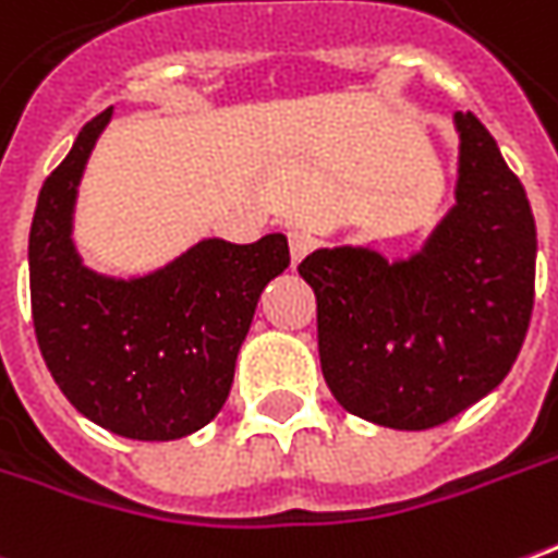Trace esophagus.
Returning <instances> with one entry per match:
<instances>
[{
	"label": "esophagus",
	"mask_w": 558,
	"mask_h": 558,
	"mask_svg": "<svg viewBox=\"0 0 558 558\" xmlns=\"http://www.w3.org/2000/svg\"><path fill=\"white\" fill-rule=\"evenodd\" d=\"M307 251H311V239H307L305 232H290V259L292 266H299L302 259L307 256Z\"/></svg>",
	"instance_id": "1"
}]
</instances>
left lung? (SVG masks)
<instances>
[{
	"label": "left lung",
	"mask_w": 558,
	"mask_h": 558,
	"mask_svg": "<svg viewBox=\"0 0 558 558\" xmlns=\"http://www.w3.org/2000/svg\"><path fill=\"white\" fill-rule=\"evenodd\" d=\"M456 205L426 247L314 251L323 377L338 404L389 428L441 426L505 380L535 305V217L477 117L456 114Z\"/></svg>",
	"instance_id": "left-lung-1"
}]
</instances>
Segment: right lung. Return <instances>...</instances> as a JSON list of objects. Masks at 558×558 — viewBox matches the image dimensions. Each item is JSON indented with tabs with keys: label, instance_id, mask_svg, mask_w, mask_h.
<instances>
[{
	"label": "right lung",
	"instance_id": "right-lung-1",
	"mask_svg": "<svg viewBox=\"0 0 558 558\" xmlns=\"http://www.w3.org/2000/svg\"><path fill=\"white\" fill-rule=\"evenodd\" d=\"M111 108L77 132L38 193L29 229V299L38 350L81 414L135 441H174L208 426L229 399L259 292L290 266L283 235L208 239L147 278L81 266L72 208Z\"/></svg>",
	"mask_w": 558,
	"mask_h": 558
}]
</instances>
